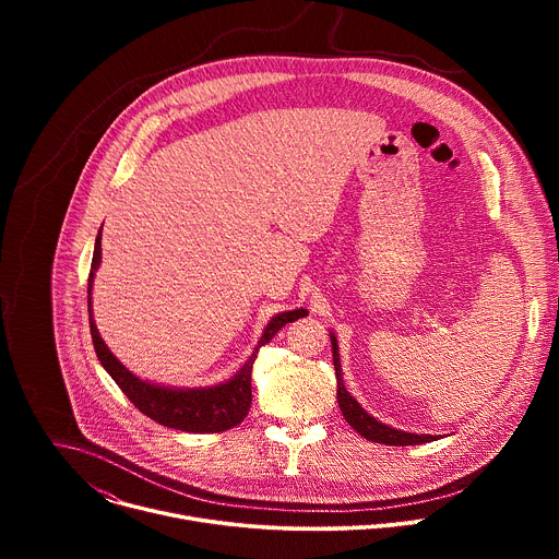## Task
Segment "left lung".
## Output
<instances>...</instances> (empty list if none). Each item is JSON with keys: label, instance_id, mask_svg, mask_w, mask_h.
<instances>
[{"label": "left lung", "instance_id": "1", "mask_svg": "<svg viewBox=\"0 0 559 559\" xmlns=\"http://www.w3.org/2000/svg\"><path fill=\"white\" fill-rule=\"evenodd\" d=\"M330 341H332V356H334V369H336V380H338V407L345 416V420L349 423L352 429H356L365 440L378 442V444H391V447H409V444H425V442H433L436 436L429 433H409L403 429H393L380 420H376L371 414H367L356 397L345 389L343 382V369H341V354H338V343L334 332H330Z\"/></svg>", "mask_w": 559, "mask_h": 559}]
</instances>
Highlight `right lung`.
I'll return each instance as SVG.
<instances>
[{
    "label": "right lung",
    "mask_w": 559,
    "mask_h": 559,
    "mask_svg": "<svg viewBox=\"0 0 559 559\" xmlns=\"http://www.w3.org/2000/svg\"><path fill=\"white\" fill-rule=\"evenodd\" d=\"M104 227V225H102ZM102 265V229L95 241V254L88 276V313H91V334L95 343V352L104 369L112 376V380L119 384V389L128 395V401L147 418L154 423L188 431V433H221L241 423L252 405V367L257 360L259 349L270 343L281 328L296 321L300 316H307L309 311L298 307L289 311H281L272 316V321L263 330V336L259 345L254 347L252 356L246 360V365L238 369L229 380L212 384V386H173L143 380L136 373H132L104 343L99 336L97 323L93 318V283L95 272Z\"/></svg>",
    "instance_id": "right-lung-1"
}]
</instances>
